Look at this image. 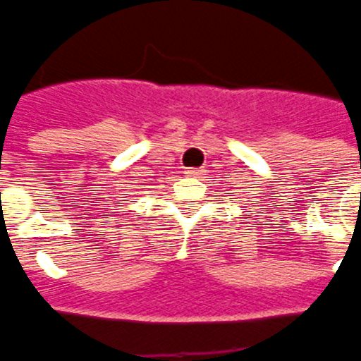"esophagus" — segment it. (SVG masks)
I'll return each instance as SVG.
<instances>
[{
  "label": "esophagus",
  "instance_id": "obj_1",
  "mask_svg": "<svg viewBox=\"0 0 361 361\" xmlns=\"http://www.w3.org/2000/svg\"><path fill=\"white\" fill-rule=\"evenodd\" d=\"M186 175H188V177H200V175H202V171H200V169H188V171H186Z\"/></svg>",
  "mask_w": 361,
  "mask_h": 361
}]
</instances>
